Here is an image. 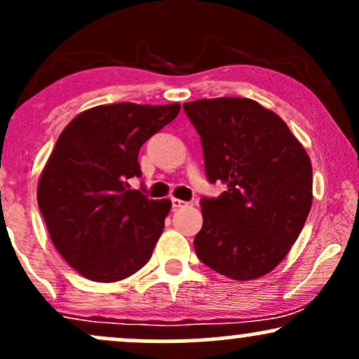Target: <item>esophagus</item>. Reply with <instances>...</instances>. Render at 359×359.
<instances>
[{
  "instance_id": "1",
  "label": "esophagus",
  "mask_w": 359,
  "mask_h": 359,
  "mask_svg": "<svg viewBox=\"0 0 359 359\" xmlns=\"http://www.w3.org/2000/svg\"><path fill=\"white\" fill-rule=\"evenodd\" d=\"M189 203H185L182 199H175V197H172V209H179V208H185Z\"/></svg>"
}]
</instances>
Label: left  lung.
I'll return each mask as SVG.
<instances>
[{"label":"left lung","instance_id":"8db88e82","mask_svg":"<svg viewBox=\"0 0 359 359\" xmlns=\"http://www.w3.org/2000/svg\"><path fill=\"white\" fill-rule=\"evenodd\" d=\"M201 137L209 182L194 248L204 265L233 280L270 273L299 238L312 205V165L282 118L248 97L184 102Z\"/></svg>","mask_w":359,"mask_h":359}]
</instances>
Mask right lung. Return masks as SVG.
Returning <instances> with one entry per match:
<instances>
[{
	"mask_svg": "<svg viewBox=\"0 0 359 359\" xmlns=\"http://www.w3.org/2000/svg\"><path fill=\"white\" fill-rule=\"evenodd\" d=\"M179 111L177 102L96 106L60 133L36 201L53 246L82 277L118 282L150 259L172 203L148 199L128 179L142 177L140 148Z\"/></svg>",
	"mask_w": 359,
	"mask_h": 359,
	"instance_id": "add662e5",
	"label": "right lung"
}]
</instances>
